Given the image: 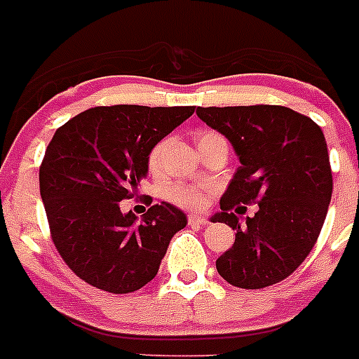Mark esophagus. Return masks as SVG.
<instances>
[{
	"instance_id": "1",
	"label": "esophagus",
	"mask_w": 359,
	"mask_h": 359,
	"mask_svg": "<svg viewBox=\"0 0 359 359\" xmlns=\"http://www.w3.org/2000/svg\"><path fill=\"white\" fill-rule=\"evenodd\" d=\"M187 223H189V225L205 226V225H209V219L203 216H198V214H189V216H187Z\"/></svg>"
}]
</instances>
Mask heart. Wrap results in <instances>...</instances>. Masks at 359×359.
Returning <instances> with one entry per match:
<instances>
[{"label": "heart", "instance_id": "1", "mask_svg": "<svg viewBox=\"0 0 359 359\" xmlns=\"http://www.w3.org/2000/svg\"><path fill=\"white\" fill-rule=\"evenodd\" d=\"M223 136L214 130H202L196 136V145H198L200 152H203L205 149H209L210 145H214L216 142H223ZM168 140H161L156 145L150 149L149 157H147V163H149L150 172H159L161 166H163L164 154L168 149ZM209 187L202 186H187V184L173 182L166 184L164 186V196L170 200V202L177 203L180 207H191V209H196V207H202L207 202V195H209Z\"/></svg>", "mask_w": 359, "mask_h": 359}]
</instances>
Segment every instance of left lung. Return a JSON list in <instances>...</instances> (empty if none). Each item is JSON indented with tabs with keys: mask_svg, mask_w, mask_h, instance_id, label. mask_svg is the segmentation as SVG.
<instances>
[{
	"mask_svg": "<svg viewBox=\"0 0 359 359\" xmlns=\"http://www.w3.org/2000/svg\"><path fill=\"white\" fill-rule=\"evenodd\" d=\"M196 115L232 143L241 163L214 216L237 232L216 260L217 273L241 289L274 285L303 264L326 219L333 177L323 129L269 104L198 108ZM241 203H259L244 224L231 212Z\"/></svg>",
	"mask_w": 359,
	"mask_h": 359,
	"instance_id": "1",
	"label": "left lung"
}]
</instances>
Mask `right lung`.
Listing matches in <instances>:
<instances>
[{
  "label": "right lung",
  "instance_id": "1",
  "mask_svg": "<svg viewBox=\"0 0 359 359\" xmlns=\"http://www.w3.org/2000/svg\"><path fill=\"white\" fill-rule=\"evenodd\" d=\"M193 113L195 106H99L55 133L40 164V196L60 257L86 283L129 294L157 274L186 214L163 202L136 223L120 202L147 177L150 149Z\"/></svg>",
  "mask_w": 359,
  "mask_h": 359
}]
</instances>
